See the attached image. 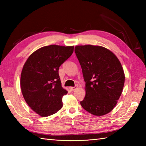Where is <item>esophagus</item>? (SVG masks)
Segmentation results:
<instances>
[{"label":"esophagus","instance_id":"obj_1","mask_svg":"<svg viewBox=\"0 0 146 146\" xmlns=\"http://www.w3.org/2000/svg\"><path fill=\"white\" fill-rule=\"evenodd\" d=\"M78 88V86H77L76 85V86H71V87H70V90L71 91H74V90H75Z\"/></svg>","mask_w":146,"mask_h":146}]
</instances>
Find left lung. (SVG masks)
<instances>
[{
	"label": "left lung",
	"mask_w": 146,
	"mask_h": 146,
	"mask_svg": "<svg viewBox=\"0 0 146 146\" xmlns=\"http://www.w3.org/2000/svg\"><path fill=\"white\" fill-rule=\"evenodd\" d=\"M75 52L86 83V95L80 104L95 115L109 113L116 105L124 85L125 75L119 59L99 46H76Z\"/></svg>",
	"instance_id": "1"
}]
</instances>
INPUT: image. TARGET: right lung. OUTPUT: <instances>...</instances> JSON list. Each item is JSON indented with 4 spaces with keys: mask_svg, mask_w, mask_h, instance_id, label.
<instances>
[{
    "mask_svg": "<svg viewBox=\"0 0 146 146\" xmlns=\"http://www.w3.org/2000/svg\"><path fill=\"white\" fill-rule=\"evenodd\" d=\"M74 46H46L29 56L21 75L22 94L27 105L41 117L56 113L68 92L61 86L59 68L72 54Z\"/></svg>",
    "mask_w": 146,
    "mask_h": 146,
    "instance_id": "1",
    "label": "right lung"
}]
</instances>
